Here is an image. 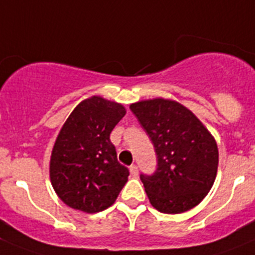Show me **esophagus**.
<instances>
[{"label": "esophagus", "instance_id": "esophagus-1", "mask_svg": "<svg viewBox=\"0 0 255 255\" xmlns=\"http://www.w3.org/2000/svg\"><path fill=\"white\" fill-rule=\"evenodd\" d=\"M129 172H130V176H132V177L138 176V168H137V165H134V164L130 165Z\"/></svg>", "mask_w": 255, "mask_h": 255}]
</instances>
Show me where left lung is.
<instances>
[{"label": "left lung", "mask_w": 255, "mask_h": 255, "mask_svg": "<svg viewBox=\"0 0 255 255\" xmlns=\"http://www.w3.org/2000/svg\"><path fill=\"white\" fill-rule=\"evenodd\" d=\"M129 108L158 158L152 176L141 174L150 204L168 214L196 207L216 181L218 147L213 134L191 110L174 100L156 97Z\"/></svg>", "instance_id": "1"}]
</instances>
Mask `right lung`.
I'll return each mask as SVG.
<instances>
[{"instance_id": "right-lung-1", "label": "right lung", "mask_w": 255, "mask_h": 255, "mask_svg": "<svg viewBox=\"0 0 255 255\" xmlns=\"http://www.w3.org/2000/svg\"><path fill=\"white\" fill-rule=\"evenodd\" d=\"M126 113L122 104L91 96L63 125L51 152L50 180L68 207L97 213L115 203L129 170L117 159L110 133Z\"/></svg>"}]
</instances>
